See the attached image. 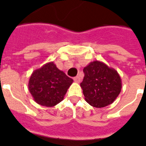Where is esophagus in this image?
Instances as JSON below:
<instances>
[{
    "instance_id": "1",
    "label": "esophagus",
    "mask_w": 146,
    "mask_h": 146,
    "mask_svg": "<svg viewBox=\"0 0 146 146\" xmlns=\"http://www.w3.org/2000/svg\"><path fill=\"white\" fill-rule=\"evenodd\" d=\"M74 81L75 82H77V83H79L80 81H81V78L78 76H76V77L74 78Z\"/></svg>"
}]
</instances>
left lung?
<instances>
[{
	"label": "left lung",
	"instance_id": "8db88e82",
	"mask_svg": "<svg viewBox=\"0 0 146 146\" xmlns=\"http://www.w3.org/2000/svg\"><path fill=\"white\" fill-rule=\"evenodd\" d=\"M85 77L80 84L85 99L95 108H103L115 100L121 92L119 73L102 61H95L84 68Z\"/></svg>",
	"mask_w": 146,
	"mask_h": 146
}]
</instances>
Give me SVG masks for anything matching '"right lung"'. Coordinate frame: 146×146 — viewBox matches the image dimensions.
<instances>
[{
	"mask_svg": "<svg viewBox=\"0 0 146 146\" xmlns=\"http://www.w3.org/2000/svg\"><path fill=\"white\" fill-rule=\"evenodd\" d=\"M73 80L49 62L31 75L28 89L34 100L40 106L52 107L63 100Z\"/></svg>",
	"mask_w": 146,
	"mask_h": 146,
	"instance_id": "obj_1",
	"label": "right lung"
}]
</instances>
